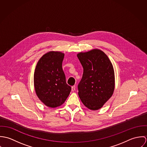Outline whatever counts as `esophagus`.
<instances>
[{
  "mask_svg": "<svg viewBox=\"0 0 147 147\" xmlns=\"http://www.w3.org/2000/svg\"><path fill=\"white\" fill-rule=\"evenodd\" d=\"M71 90H72V91H75V85H74V86H72V88H71Z\"/></svg>",
  "mask_w": 147,
  "mask_h": 147,
  "instance_id": "1",
  "label": "esophagus"
}]
</instances>
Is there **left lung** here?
I'll list each match as a JSON object with an SVG mask.
<instances>
[{
  "label": "left lung",
  "instance_id": "8db88e82",
  "mask_svg": "<svg viewBox=\"0 0 147 147\" xmlns=\"http://www.w3.org/2000/svg\"><path fill=\"white\" fill-rule=\"evenodd\" d=\"M78 58L83 67V77L78 84V94L86 107L101 109L112 96L115 88L112 63L99 49L80 53Z\"/></svg>",
  "mask_w": 147,
  "mask_h": 147
}]
</instances>
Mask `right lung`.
Returning a JSON list of instances; mask_svg holds the SVG:
<instances>
[{"label":"right lung","instance_id":"add662e5","mask_svg":"<svg viewBox=\"0 0 147 147\" xmlns=\"http://www.w3.org/2000/svg\"><path fill=\"white\" fill-rule=\"evenodd\" d=\"M64 54L50 51L44 54L37 64L34 85L38 98L48 107L62 105L69 96L71 87L66 83L62 69Z\"/></svg>","mask_w":147,"mask_h":147}]
</instances>
